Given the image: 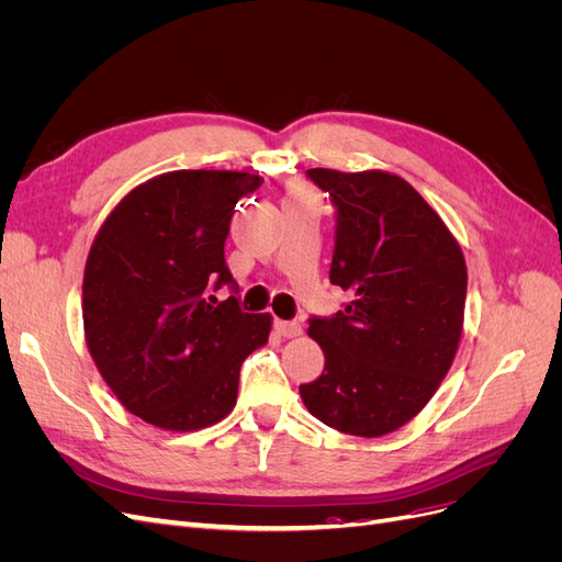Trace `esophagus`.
I'll return each instance as SVG.
<instances>
[{
  "mask_svg": "<svg viewBox=\"0 0 562 562\" xmlns=\"http://www.w3.org/2000/svg\"><path fill=\"white\" fill-rule=\"evenodd\" d=\"M274 328H277V333L279 335H283V337H297L300 333H302V326L297 321H274Z\"/></svg>",
  "mask_w": 562,
  "mask_h": 562,
  "instance_id": "esophagus-1",
  "label": "esophagus"
}]
</instances>
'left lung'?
Returning a JSON list of instances; mask_svg holds the SVG:
<instances>
[{"instance_id": "left-lung-1", "label": "left lung", "mask_w": 562, "mask_h": 562, "mask_svg": "<svg viewBox=\"0 0 562 562\" xmlns=\"http://www.w3.org/2000/svg\"><path fill=\"white\" fill-rule=\"evenodd\" d=\"M307 178L333 201L330 283L349 300L333 316H310L326 368L300 384V396L328 427L378 438L411 422L452 366L464 321V255L398 176L310 168Z\"/></svg>"}]
</instances>
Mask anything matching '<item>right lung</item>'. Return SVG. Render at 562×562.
Returning <instances> with one entry per match:
<instances>
[{
	"instance_id": "add662e5",
	"label": "right lung",
	"mask_w": 562,
	"mask_h": 562,
	"mask_svg": "<svg viewBox=\"0 0 562 562\" xmlns=\"http://www.w3.org/2000/svg\"><path fill=\"white\" fill-rule=\"evenodd\" d=\"M262 184L234 171H173L122 199L83 271V330L93 361L126 411L192 431L229 415L269 314H246L225 262L239 199ZM227 284L233 295H213Z\"/></svg>"
}]
</instances>
